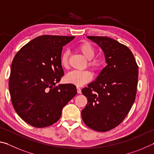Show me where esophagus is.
<instances>
[{
	"mask_svg": "<svg viewBox=\"0 0 154 154\" xmlns=\"http://www.w3.org/2000/svg\"><path fill=\"white\" fill-rule=\"evenodd\" d=\"M77 91L78 94H82V90L79 88H77Z\"/></svg>",
	"mask_w": 154,
	"mask_h": 154,
	"instance_id": "esophagus-1",
	"label": "esophagus"
}]
</instances>
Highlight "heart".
I'll return each mask as SVG.
<instances>
[{
    "label": "heart",
    "mask_w": 154,
    "mask_h": 154,
    "mask_svg": "<svg viewBox=\"0 0 154 154\" xmlns=\"http://www.w3.org/2000/svg\"><path fill=\"white\" fill-rule=\"evenodd\" d=\"M77 49L82 55L89 60L88 66L94 71H100L103 66V61L99 56L94 57L96 49L92 44L89 42H83L78 46ZM69 51H65L62 54L60 57V64L62 67L66 68L69 65ZM92 79V74L89 71H72L69 72L65 77V80L69 83H71L77 87H81L85 83L90 82Z\"/></svg>",
    "instance_id": "1"
}]
</instances>
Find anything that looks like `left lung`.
Masks as SVG:
<instances>
[{
  "instance_id": "left-lung-1",
  "label": "left lung",
  "mask_w": 154,
  "mask_h": 154,
  "mask_svg": "<svg viewBox=\"0 0 154 154\" xmlns=\"http://www.w3.org/2000/svg\"><path fill=\"white\" fill-rule=\"evenodd\" d=\"M103 49L107 65L95 81L82 89L88 99L82 111L85 124L106 132L120 124L135 100L138 65L127 46L106 36H88Z\"/></svg>"
}]
</instances>
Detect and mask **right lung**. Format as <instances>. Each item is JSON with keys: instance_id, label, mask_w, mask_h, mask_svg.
<instances>
[{"instance_id": "1", "label": "right lung", "mask_w": 154, "mask_h": 154, "mask_svg": "<svg viewBox=\"0 0 154 154\" xmlns=\"http://www.w3.org/2000/svg\"><path fill=\"white\" fill-rule=\"evenodd\" d=\"M74 38L39 36L23 46L13 60L9 81L11 103L18 116L31 126L56 123L64 106L77 94L73 84L56 85L64 76L62 48Z\"/></svg>"}]
</instances>
